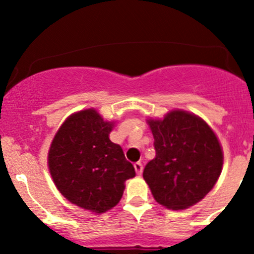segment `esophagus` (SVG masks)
<instances>
[{"instance_id":"34e87169","label":"esophagus","mask_w":254,"mask_h":254,"mask_svg":"<svg viewBox=\"0 0 254 254\" xmlns=\"http://www.w3.org/2000/svg\"><path fill=\"white\" fill-rule=\"evenodd\" d=\"M134 168H135V172H136V175H141L142 173V170H143V167H142V163L141 162H136L134 165Z\"/></svg>"}]
</instances>
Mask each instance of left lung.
Here are the masks:
<instances>
[{
    "label": "left lung",
    "instance_id": "1",
    "mask_svg": "<svg viewBox=\"0 0 254 254\" xmlns=\"http://www.w3.org/2000/svg\"><path fill=\"white\" fill-rule=\"evenodd\" d=\"M156 157L143 179L153 198L167 209L184 210L214 188L222 171L224 152L214 130L200 117L181 109L163 119H147Z\"/></svg>",
    "mask_w": 254,
    "mask_h": 254
}]
</instances>
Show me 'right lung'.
<instances>
[{
    "label": "right lung",
    "instance_id": "add662e5",
    "mask_svg": "<svg viewBox=\"0 0 254 254\" xmlns=\"http://www.w3.org/2000/svg\"><path fill=\"white\" fill-rule=\"evenodd\" d=\"M114 124L93 108L76 112L59 127L49 148V172L58 190L94 214L117 205L125 181L135 177L122 147L109 139Z\"/></svg>",
    "mask_w": 254,
    "mask_h": 254
}]
</instances>
